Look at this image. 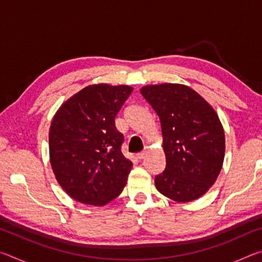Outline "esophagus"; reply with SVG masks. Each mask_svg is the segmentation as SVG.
Masks as SVG:
<instances>
[{
  "label": "esophagus",
  "instance_id": "1",
  "mask_svg": "<svg viewBox=\"0 0 262 262\" xmlns=\"http://www.w3.org/2000/svg\"><path fill=\"white\" fill-rule=\"evenodd\" d=\"M144 156H145V151H141L139 154H136V158L140 159V161H141V159H143Z\"/></svg>",
  "mask_w": 262,
  "mask_h": 262
}]
</instances>
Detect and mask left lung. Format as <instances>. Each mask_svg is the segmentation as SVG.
<instances>
[{
  "label": "left lung",
  "instance_id": "obj_1",
  "mask_svg": "<svg viewBox=\"0 0 262 262\" xmlns=\"http://www.w3.org/2000/svg\"><path fill=\"white\" fill-rule=\"evenodd\" d=\"M162 126L166 166L155 185L177 202L196 200L208 192L224 161L223 126L208 101L184 84L141 88Z\"/></svg>",
  "mask_w": 262,
  "mask_h": 262
}]
</instances>
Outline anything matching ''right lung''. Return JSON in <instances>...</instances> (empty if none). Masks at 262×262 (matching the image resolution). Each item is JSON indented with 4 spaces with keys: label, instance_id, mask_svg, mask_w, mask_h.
<instances>
[{
    "label": "right lung",
    "instance_id": "right-lung-1",
    "mask_svg": "<svg viewBox=\"0 0 262 262\" xmlns=\"http://www.w3.org/2000/svg\"><path fill=\"white\" fill-rule=\"evenodd\" d=\"M133 91L94 84L60 106L50 128V159L57 183L84 205L105 206L121 194L133 163L114 119Z\"/></svg>",
    "mask_w": 262,
    "mask_h": 262
}]
</instances>
